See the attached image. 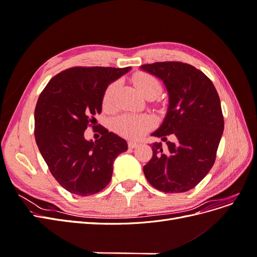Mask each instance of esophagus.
Returning <instances> with one entry per match:
<instances>
[{"instance_id": "obj_1", "label": "esophagus", "mask_w": 257, "mask_h": 257, "mask_svg": "<svg viewBox=\"0 0 257 257\" xmlns=\"http://www.w3.org/2000/svg\"><path fill=\"white\" fill-rule=\"evenodd\" d=\"M127 145H128L130 149H134V148H137L139 146V144L136 143V142H128Z\"/></svg>"}]
</instances>
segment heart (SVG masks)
Returning a JSON list of instances; mask_svg holds the SVG:
<instances>
[{
  "label": "heart",
  "instance_id": "1",
  "mask_svg": "<svg viewBox=\"0 0 257 257\" xmlns=\"http://www.w3.org/2000/svg\"><path fill=\"white\" fill-rule=\"evenodd\" d=\"M135 87L146 98L155 97L161 91V83L154 76L139 73L133 78ZM118 82H112L107 87L103 95V106L105 109L114 107L115 93L118 91ZM154 125V119L149 114H123L116 118L113 126L119 134L127 138H139L144 136Z\"/></svg>",
  "mask_w": 257,
  "mask_h": 257
}]
</instances>
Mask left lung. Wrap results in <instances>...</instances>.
Wrapping results in <instances>:
<instances>
[{
	"label": "left lung",
	"mask_w": 257,
	"mask_h": 257,
	"mask_svg": "<svg viewBox=\"0 0 257 257\" xmlns=\"http://www.w3.org/2000/svg\"><path fill=\"white\" fill-rule=\"evenodd\" d=\"M144 72L158 77L168 94V108L161 126L151 136L173 134L174 143H154L152 159L144 166L149 183L162 192H186L203 180L214 164L224 130L219 94L212 81L182 62L145 64Z\"/></svg>",
	"instance_id": "left-lung-1"
}]
</instances>
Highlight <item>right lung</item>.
I'll use <instances>...</instances> for the list:
<instances>
[{"instance_id": "right-lung-1", "label": "right lung", "mask_w": 257, "mask_h": 257, "mask_svg": "<svg viewBox=\"0 0 257 257\" xmlns=\"http://www.w3.org/2000/svg\"><path fill=\"white\" fill-rule=\"evenodd\" d=\"M131 67H72L47 83L36 103L35 141L51 175L61 186L78 196L102 191L110 182L113 162L127 150L123 138L104 130L97 141L84 131L102 112L108 85Z\"/></svg>"}]
</instances>
